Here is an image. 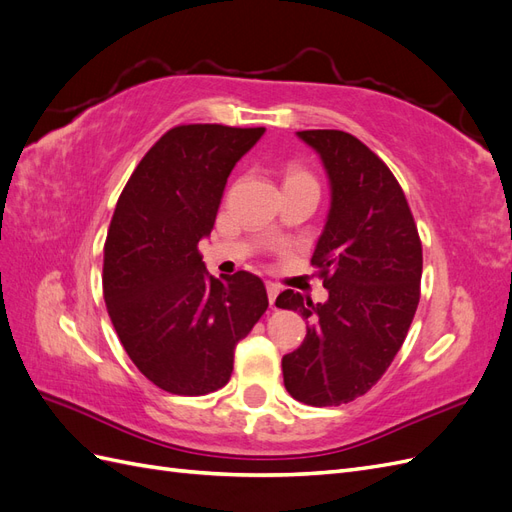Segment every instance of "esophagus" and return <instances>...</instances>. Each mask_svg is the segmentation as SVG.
<instances>
[{
    "label": "esophagus",
    "instance_id": "1",
    "mask_svg": "<svg viewBox=\"0 0 512 512\" xmlns=\"http://www.w3.org/2000/svg\"><path fill=\"white\" fill-rule=\"evenodd\" d=\"M267 294H269L271 307H275V299H277V294H280V286L273 284V282H267Z\"/></svg>",
    "mask_w": 512,
    "mask_h": 512
}]
</instances>
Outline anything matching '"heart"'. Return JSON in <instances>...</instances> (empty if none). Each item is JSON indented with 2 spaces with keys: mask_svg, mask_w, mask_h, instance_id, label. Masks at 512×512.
I'll list each match as a JSON object with an SVG mask.
<instances>
[{
  "mask_svg": "<svg viewBox=\"0 0 512 512\" xmlns=\"http://www.w3.org/2000/svg\"><path fill=\"white\" fill-rule=\"evenodd\" d=\"M292 183H305V185H316L318 188V181L316 177L309 173V170L301 164H288L284 170V185H292Z\"/></svg>",
  "mask_w": 512,
  "mask_h": 512,
  "instance_id": "1",
  "label": "heart"
}]
</instances>
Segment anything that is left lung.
Listing matches in <instances>:
<instances>
[{"label":"left lung","mask_w":512,"mask_h":512,"mask_svg":"<svg viewBox=\"0 0 512 512\" xmlns=\"http://www.w3.org/2000/svg\"><path fill=\"white\" fill-rule=\"evenodd\" d=\"M331 181V211L312 256L329 299L284 290L275 305L307 322L282 359L286 391L307 406H342L374 386L408 335L421 299L423 245L399 181L342 130H303Z\"/></svg>","instance_id":"8db88e82"}]
</instances>
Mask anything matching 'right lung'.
<instances>
[{"label": "right lung", "instance_id": "obj_1", "mask_svg": "<svg viewBox=\"0 0 512 512\" xmlns=\"http://www.w3.org/2000/svg\"><path fill=\"white\" fill-rule=\"evenodd\" d=\"M265 128H170L123 188L104 243L108 316L141 374L198 397L230 380L235 346L267 312L260 277L215 280L198 241L213 230L226 179Z\"/></svg>", "mask_w": 512, "mask_h": 512}]
</instances>
